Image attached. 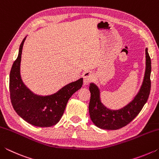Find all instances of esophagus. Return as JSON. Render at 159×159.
<instances>
[{
	"mask_svg": "<svg viewBox=\"0 0 159 159\" xmlns=\"http://www.w3.org/2000/svg\"><path fill=\"white\" fill-rule=\"evenodd\" d=\"M83 83L84 85H87L90 83V82L92 80L93 78V75L91 71H85L83 74Z\"/></svg>",
	"mask_w": 159,
	"mask_h": 159,
	"instance_id": "1",
	"label": "esophagus"
}]
</instances>
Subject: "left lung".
<instances>
[{
    "label": "left lung",
    "mask_w": 159,
    "mask_h": 159,
    "mask_svg": "<svg viewBox=\"0 0 159 159\" xmlns=\"http://www.w3.org/2000/svg\"><path fill=\"white\" fill-rule=\"evenodd\" d=\"M146 61L143 81L138 93L129 102L119 109H111L102 103L99 88L95 83H90L89 90L90 100L89 114L90 119L97 127L104 130H117L131 122L143 108L147 102L151 90V59L148 48L145 49Z\"/></svg>",
    "instance_id": "8db88e82"
}]
</instances>
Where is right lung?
Segmentation results:
<instances>
[{"instance_id":"obj_1","label":"right lung","mask_w":159,"mask_h":159,"mask_svg":"<svg viewBox=\"0 0 159 159\" xmlns=\"http://www.w3.org/2000/svg\"><path fill=\"white\" fill-rule=\"evenodd\" d=\"M26 36L19 49L17 60L10 74V93L13 108L17 114L30 124L38 127H51L60 121L67 102L83 85V78L64 85L49 95L35 94L24 83L20 74L22 48Z\"/></svg>"}]
</instances>
